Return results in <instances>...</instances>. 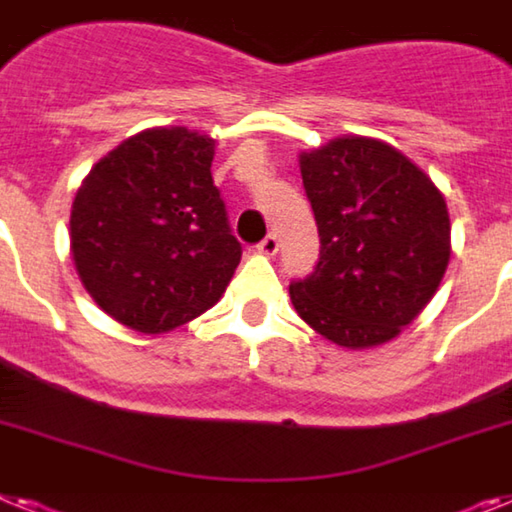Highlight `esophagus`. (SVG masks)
Here are the masks:
<instances>
[{
    "label": "esophagus",
    "mask_w": 512,
    "mask_h": 512,
    "mask_svg": "<svg viewBox=\"0 0 512 512\" xmlns=\"http://www.w3.org/2000/svg\"><path fill=\"white\" fill-rule=\"evenodd\" d=\"M278 247H281V244H278V236L276 234H268L263 239V242L257 244V249H260V252H263V255H268V257L276 255Z\"/></svg>",
    "instance_id": "esophagus-1"
}]
</instances>
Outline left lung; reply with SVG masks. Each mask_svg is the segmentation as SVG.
<instances>
[{
	"label": "left lung",
	"instance_id": "8db88e82",
	"mask_svg": "<svg viewBox=\"0 0 512 512\" xmlns=\"http://www.w3.org/2000/svg\"><path fill=\"white\" fill-rule=\"evenodd\" d=\"M320 260L289 286L309 328L343 349L390 341L429 304L450 260L445 197L414 161L346 135L299 156Z\"/></svg>",
	"mask_w": 512,
	"mask_h": 512
}]
</instances>
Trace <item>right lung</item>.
I'll return each instance as SVG.
<instances>
[{
    "instance_id": "add662e5",
    "label": "right lung",
    "mask_w": 512,
    "mask_h": 512,
    "mask_svg": "<svg viewBox=\"0 0 512 512\" xmlns=\"http://www.w3.org/2000/svg\"><path fill=\"white\" fill-rule=\"evenodd\" d=\"M216 140L187 127L127 137L72 203L70 249L93 302L137 333H166L218 302L242 260L213 184Z\"/></svg>"
}]
</instances>
